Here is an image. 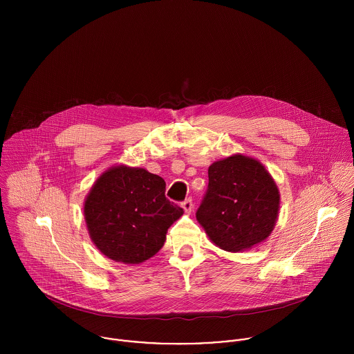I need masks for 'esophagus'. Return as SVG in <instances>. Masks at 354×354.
<instances>
[{"label":"esophagus","instance_id":"34e87169","mask_svg":"<svg viewBox=\"0 0 354 354\" xmlns=\"http://www.w3.org/2000/svg\"><path fill=\"white\" fill-rule=\"evenodd\" d=\"M181 205H183V208H184V211H185V212H191V211L194 209V203H192V199H191V198L185 199Z\"/></svg>","mask_w":354,"mask_h":354}]
</instances>
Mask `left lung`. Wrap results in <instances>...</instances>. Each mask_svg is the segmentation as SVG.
Here are the masks:
<instances>
[{
  "instance_id": "1",
  "label": "left lung",
  "mask_w": 354,
  "mask_h": 354,
  "mask_svg": "<svg viewBox=\"0 0 354 354\" xmlns=\"http://www.w3.org/2000/svg\"><path fill=\"white\" fill-rule=\"evenodd\" d=\"M278 211V187L254 158L236 153L208 167V188L196 218L221 250L240 252L264 241Z\"/></svg>"
}]
</instances>
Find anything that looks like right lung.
Instances as JSON below:
<instances>
[{"label":"right lung","instance_id":"obj_1","mask_svg":"<svg viewBox=\"0 0 354 354\" xmlns=\"http://www.w3.org/2000/svg\"><path fill=\"white\" fill-rule=\"evenodd\" d=\"M162 177L142 167H110L84 202L90 237L106 257L139 264L158 252L184 209L165 196Z\"/></svg>","mask_w":354,"mask_h":354}]
</instances>
